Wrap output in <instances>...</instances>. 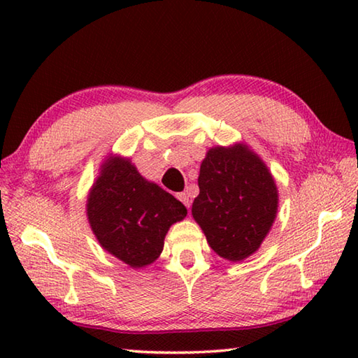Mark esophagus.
<instances>
[{"instance_id":"esophagus-1","label":"esophagus","mask_w":358,"mask_h":358,"mask_svg":"<svg viewBox=\"0 0 358 358\" xmlns=\"http://www.w3.org/2000/svg\"><path fill=\"white\" fill-rule=\"evenodd\" d=\"M178 199L181 202H183L187 208L191 207V192L189 191H185V192H180L178 194Z\"/></svg>"}]
</instances>
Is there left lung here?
Returning a JSON list of instances; mask_svg holds the SVG:
<instances>
[{"mask_svg": "<svg viewBox=\"0 0 358 358\" xmlns=\"http://www.w3.org/2000/svg\"><path fill=\"white\" fill-rule=\"evenodd\" d=\"M192 217L217 256L240 262L256 252L278 213L273 175L257 153L238 142L207 151Z\"/></svg>", "mask_w": 358, "mask_h": 358, "instance_id": "1", "label": "left lung"}]
</instances>
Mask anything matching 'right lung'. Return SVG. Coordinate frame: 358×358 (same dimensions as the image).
Masks as SVG:
<instances>
[{
    "label": "right lung",
    "mask_w": 358,
    "mask_h": 358,
    "mask_svg": "<svg viewBox=\"0 0 358 358\" xmlns=\"http://www.w3.org/2000/svg\"><path fill=\"white\" fill-rule=\"evenodd\" d=\"M187 210L172 194L138 173L129 157L110 155L87 199V217L102 250L131 268L161 256L172 224Z\"/></svg>",
    "instance_id": "right-lung-1"
}]
</instances>
